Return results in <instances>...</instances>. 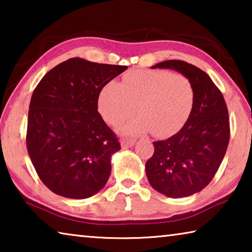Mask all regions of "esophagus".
Listing matches in <instances>:
<instances>
[{
  "mask_svg": "<svg viewBox=\"0 0 252 252\" xmlns=\"http://www.w3.org/2000/svg\"><path fill=\"white\" fill-rule=\"evenodd\" d=\"M134 143H135V140L133 139H125L121 141V147L123 149H127V148L133 147Z\"/></svg>",
  "mask_w": 252,
  "mask_h": 252,
  "instance_id": "obj_1",
  "label": "esophagus"
}]
</instances>
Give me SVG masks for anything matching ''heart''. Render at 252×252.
<instances>
[{
  "label": "heart",
  "mask_w": 252,
  "mask_h": 252,
  "mask_svg": "<svg viewBox=\"0 0 252 252\" xmlns=\"http://www.w3.org/2000/svg\"><path fill=\"white\" fill-rule=\"evenodd\" d=\"M193 103L194 88L188 76L167 70H136L127 73L122 84L106 83L97 108L104 121L113 126L138 110L139 117L119 127L123 134L153 131L157 136H169L186 125Z\"/></svg>",
  "instance_id": "obj_1"
}]
</instances>
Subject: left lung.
<instances>
[{
    "label": "left lung",
    "instance_id": "obj_1",
    "mask_svg": "<svg viewBox=\"0 0 252 252\" xmlns=\"http://www.w3.org/2000/svg\"><path fill=\"white\" fill-rule=\"evenodd\" d=\"M151 67L174 70L193 84V109L186 125L170 138L153 142L155 152L146 163L156 191L169 198L189 197L210 183L223 160L230 138L227 105L210 76L199 67L179 60Z\"/></svg>",
    "mask_w": 252,
    "mask_h": 252
}]
</instances>
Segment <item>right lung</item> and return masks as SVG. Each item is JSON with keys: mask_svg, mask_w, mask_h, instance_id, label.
Here are the masks:
<instances>
[{"mask_svg": "<svg viewBox=\"0 0 252 252\" xmlns=\"http://www.w3.org/2000/svg\"><path fill=\"white\" fill-rule=\"evenodd\" d=\"M127 69L72 58L49 71L30 102L27 147L42 182L55 194L87 199L103 189L120 150L97 112L104 85Z\"/></svg>", "mask_w": 252, "mask_h": 252, "instance_id": "right-lung-1", "label": "right lung"}]
</instances>
